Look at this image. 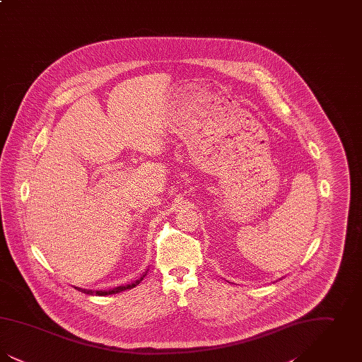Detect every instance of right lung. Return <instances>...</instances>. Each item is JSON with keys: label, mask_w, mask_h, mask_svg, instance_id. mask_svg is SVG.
Returning a JSON list of instances; mask_svg holds the SVG:
<instances>
[{"label": "right lung", "mask_w": 362, "mask_h": 362, "mask_svg": "<svg viewBox=\"0 0 362 362\" xmlns=\"http://www.w3.org/2000/svg\"><path fill=\"white\" fill-rule=\"evenodd\" d=\"M146 273H148V272H146ZM146 273H144L139 279L134 281V282H132V284H129V285L117 286V288H114V289H108V291H89V289H81V288H76V289H77V291H80V292L86 293V294H89V296H92V294H96V296H108V294H115V293L123 292V291H127V289H132V288L137 286L138 284L144 279V276H146Z\"/></svg>", "instance_id": "1"}]
</instances>
